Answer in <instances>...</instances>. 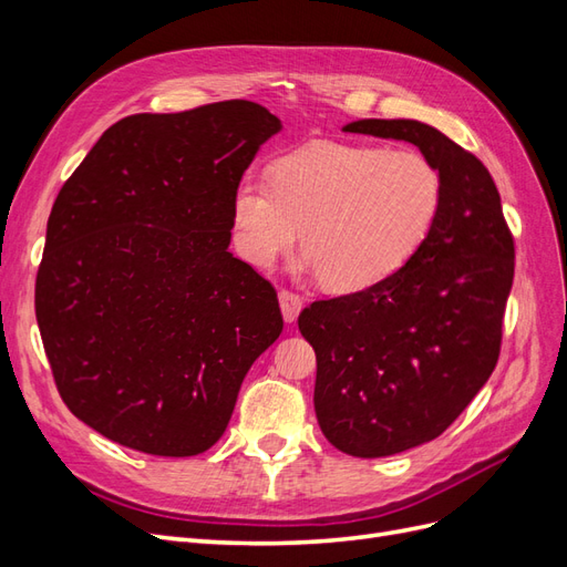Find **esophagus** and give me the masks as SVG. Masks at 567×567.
I'll list each match as a JSON object with an SVG mask.
<instances>
[{
	"mask_svg": "<svg viewBox=\"0 0 567 567\" xmlns=\"http://www.w3.org/2000/svg\"><path fill=\"white\" fill-rule=\"evenodd\" d=\"M279 305H281V312H284V319L286 323H293L302 310V298L298 293H293V290L288 288H281L279 290Z\"/></svg>",
	"mask_w": 567,
	"mask_h": 567,
	"instance_id": "34e87169",
	"label": "esophagus"
}]
</instances>
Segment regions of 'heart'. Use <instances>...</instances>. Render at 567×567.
I'll return each instance as SVG.
<instances>
[{
	"mask_svg": "<svg viewBox=\"0 0 567 567\" xmlns=\"http://www.w3.org/2000/svg\"><path fill=\"white\" fill-rule=\"evenodd\" d=\"M442 175L414 148L321 142L234 188L236 248L269 267L298 241L326 288L357 293L388 281L423 250L442 213Z\"/></svg>",
	"mask_w": 567,
	"mask_h": 567,
	"instance_id": "1",
	"label": "heart"
}]
</instances>
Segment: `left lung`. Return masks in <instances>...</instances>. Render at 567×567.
<instances>
[{"instance_id": "1", "label": "left lung", "mask_w": 567, "mask_h": 567, "mask_svg": "<svg viewBox=\"0 0 567 567\" xmlns=\"http://www.w3.org/2000/svg\"><path fill=\"white\" fill-rule=\"evenodd\" d=\"M342 130L419 146L444 186L437 227L402 271L298 317L317 354L321 433L350 456L379 458L442 435L487 383L516 248L489 169L450 136L419 120Z\"/></svg>"}]
</instances>
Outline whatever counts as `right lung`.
Returning <instances> with one entry per match:
<instances>
[{
    "instance_id": "obj_1",
    "label": "right lung",
    "mask_w": 567,
    "mask_h": 567,
    "mask_svg": "<svg viewBox=\"0 0 567 567\" xmlns=\"http://www.w3.org/2000/svg\"><path fill=\"white\" fill-rule=\"evenodd\" d=\"M279 130L244 99L130 115L63 184L35 315L61 400L96 433L196 456L227 431L284 329L277 290L229 252L234 188Z\"/></svg>"
}]
</instances>
